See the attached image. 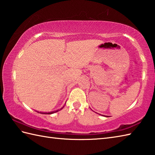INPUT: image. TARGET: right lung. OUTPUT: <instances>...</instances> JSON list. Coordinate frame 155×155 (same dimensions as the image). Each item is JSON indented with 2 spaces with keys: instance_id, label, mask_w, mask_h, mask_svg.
<instances>
[{
  "instance_id": "right-lung-1",
  "label": "right lung",
  "mask_w": 155,
  "mask_h": 155,
  "mask_svg": "<svg viewBox=\"0 0 155 155\" xmlns=\"http://www.w3.org/2000/svg\"><path fill=\"white\" fill-rule=\"evenodd\" d=\"M59 110H55V111H52V112H48V113H41V112H38V113H41V114H53L54 113H57V112H58Z\"/></svg>"
}]
</instances>
